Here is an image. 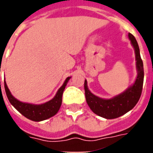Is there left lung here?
Instances as JSON below:
<instances>
[{
  "mask_svg": "<svg viewBox=\"0 0 153 153\" xmlns=\"http://www.w3.org/2000/svg\"><path fill=\"white\" fill-rule=\"evenodd\" d=\"M128 38L134 48L136 68L138 71V75L133 85L113 98L103 99L91 93L87 85V81H84L85 97L88 105L93 112L103 118L115 119L125 115L134 107L141 97L144 77L143 64L140 56L138 42L134 35L128 33Z\"/></svg>",
  "mask_w": 153,
  "mask_h": 153,
  "instance_id": "obj_1",
  "label": "left lung"
}]
</instances>
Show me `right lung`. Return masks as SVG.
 Wrapping results in <instances>:
<instances>
[{
    "mask_svg": "<svg viewBox=\"0 0 153 153\" xmlns=\"http://www.w3.org/2000/svg\"><path fill=\"white\" fill-rule=\"evenodd\" d=\"M70 78L71 77L67 78L65 81L64 82L63 85L59 88L56 96L54 97L52 99L43 104L35 105L31 103L22 102L20 101H19L15 97H13L5 81L4 84H5V93L10 104L19 112H20L26 118L29 119L33 121H42V120H45L47 119L52 117L58 112L62 103V95H63L64 90L65 88V86L68 81L70 79Z\"/></svg>",
    "mask_w": 153,
    "mask_h": 153,
    "instance_id": "right-lung-1",
    "label": "right lung"
}]
</instances>
